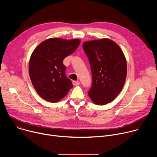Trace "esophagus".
Wrapping results in <instances>:
<instances>
[{
  "mask_svg": "<svg viewBox=\"0 0 157 157\" xmlns=\"http://www.w3.org/2000/svg\"><path fill=\"white\" fill-rule=\"evenodd\" d=\"M73 84L75 86H78L80 84V82L79 81H73Z\"/></svg>",
  "mask_w": 157,
  "mask_h": 157,
  "instance_id": "34e87169",
  "label": "esophagus"
}]
</instances>
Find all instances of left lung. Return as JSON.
Wrapping results in <instances>:
<instances>
[{
  "mask_svg": "<svg viewBox=\"0 0 157 157\" xmlns=\"http://www.w3.org/2000/svg\"><path fill=\"white\" fill-rule=\"evenodd\" d=\"M83 49L92 73L89 96L96 104L109 103L120 93L125 81V56L118 44L107 38L86 41Z\"/></svg>",
  "mask_w": 157,
  "mask_h": 157,
  "instance_id": "1",
  "label": "left lung"
}]
</instances>
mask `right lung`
Listing matches in <instances>:
<instances>
[{"label": "right lung", "instance_id": "right-lung-1", "mask_svg": "<svg viewBox=\"0 0 157 157\" xmlns=\"http://www.w3.org/2000/svg\"><path fill=\"white\" fill-rule=\"evenodd\" d=\"M80 40L58 38L41 43L32 54L29 62V75L39 96L51 102L64 98L73 87L67 78L63 59L78 47Z\"/></svg>", "mask_w": 157, "mask_h": 157}]
</instances>
